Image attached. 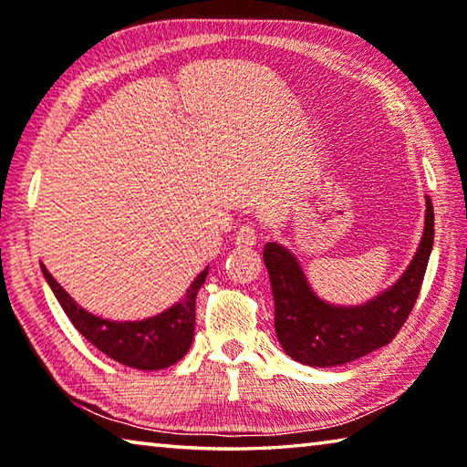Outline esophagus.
I'll return each instance as SVG.
<instances>
[{
  "instance_id": "1",
  "label": "esophagus",
  "mask_w": 467,
  "mask_h": 467,
  "mask_svg": "<svg viewBox=\"0 0 467 467\" xmlns=\"http://www.w3.org/2000/svg\"><path fill=\"white\" fill-rule=\"evenodd\" d=\"M257 243V236H255V228L244 224L241 226L239 231L234 234V244H239V247H253V244Z\"/></svg>"
}]
</instances>
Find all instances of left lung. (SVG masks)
Returning a JSON list of instances; mask_svg holds the SVG:
<instances>
[{"label":"left lung","mask_w":467,"mask_h":467,"mask_svg":"<svg viewBox=\"0 0 467 467\" xmlns=\"http://www.w3.org/2000/svg\"><path fill=\"white\" fill-rule=\"evenodd\" d=\"M434 243V210L426 195L424 231L412 262L395 284L362 305L339 306L315 295L295 253L267 243L264 262L274 292V326L284 352L309 367H337L379 350L404 326L420 295Z\"/></svg>","instance_id":"left-lung-1"}]
</instances>
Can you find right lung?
<instances>
[{
  "mask_svg": "<svg viewBox=\"0 0 467 467\" xmlns=\"http://www.w3.org/2000/svg\"><path fill=\"white\" fill-rule=\"evenodd\" d=\"M41 272L74 327L102 354L121 365L138 370H161L175 365L192 348L195 331V296L205 282L208 267L200 272L192 286L187 288V295L177 305L156 317L141 321H110L92 315L82 309L59 286L43 264Z\"/></svg>",
  "mask_w": 467,
  "mask_h": 467,
  "instance_id": "add662e5",
  "label": "right lung"
}]
</instances>
